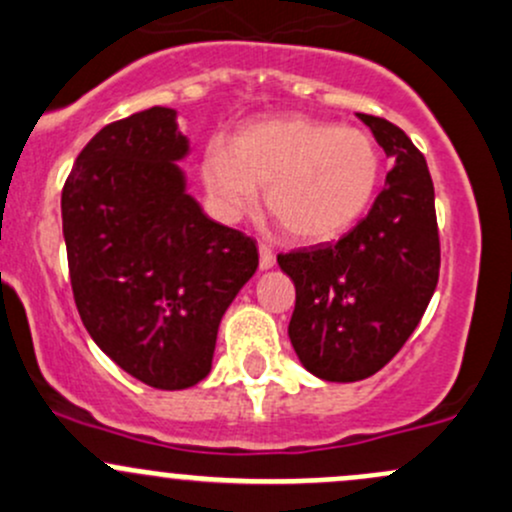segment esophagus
Returning <instances> with one entry per match:
<instances>
[{
	"label": "esophagus",
	"instance_id": "1",
	"mask_svg": "<svg viewBox=\"0 0 512 512\" xmlns=\"http://www.w3.org/2000/svg\"><path fill=\"white\" fill-rule=\"evenodd\" d=\"M274 252L270 245H260V270H270V267H274Z\"/></svg>",
	"mask_w": 512,
	"mask_h": 512
}]
</instances>
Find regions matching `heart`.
Here are the masks:
<instances>
[{"mask_svg":"<svg viewBox=\"0 0 512 512\" xmlns=\"http://www.w3.org/2000/svg\"><path fill=\"white\" fill-rule=\"evenodd\" d=\"M201 171L223 218L255 211L260 185L284 233L316 242L346 233L370 206L380 181V152L355 127L279 117L245 125L233 147L213 144Z\"/></svg>","mask_w":512,"mask_h":512,"instance_id":"b5f03b06","label":"heart"}]
</instances>
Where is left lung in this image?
I'll return each instance as SVG.
<instances>
[{"mask_svg":"<svg viewBox=\"0 0 512 512\" xmlns=\"http://www.w3.org/2000/svg\"><path fill=\"white\" fill-rule=\"evenodd\" d=\"M395 161L370 213L338 242L277 255L297 287L289 338L301 365L328 383L385 368L427 311L439 282L434 184L400 127L360 115Z\"/></svg>","mask_w":512,"mask_h":512,"instance_id":"obj_1","label":"left lung"}]
</instances>
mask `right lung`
<instances>
[{
    "mask_svg": "<svg viewBox=\"0 0 512 512\" xmlns=\"http://www.w3.org/2000/svg\"><path fill=\"white\" fill-rule=\"evenodd\" d=\"M171 107L102 127L61 193L73 299L85 328L132 378L184 390L211 373L225 309L257 270L255 240L186 193Z\"/></svg>",
    "mask_w": 512,
    "mask_h": 512,
    "instance_id": "obj_1",
    "label": "right lung"
}]
</instances>
